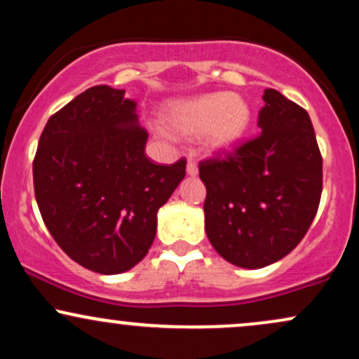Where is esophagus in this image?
I'll return each instance as SVG.
<instances>
[{
	"mask_svg": "<svg viewBox=\"0 0 359 359\" xmlns=\"http://www.w3.org/2000/svg\"><path fill=\"white\" fill-rule=\"evenodd\" d=\"M187 174L189 175H197V162L192 158V156H189V162H187Z\"/></svg>",
	"mask_w": 359,
	"mask_h": 359,
	"instance_id": "34e87169",
	"label": "esophagus"
}]
</instances>
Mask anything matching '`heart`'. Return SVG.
Masks as SVG:
<instances>
[{
	"label": "heart",
	"mask_w": 359,
	"mask_h": 359,
	"mask_svg": "<svg viewBox=\"0 0 359 359\" xmlns=\"http://www.w3.org/2000/svg\"><path fill=\"white\" fill-rule=\"evenodd\" d=\"M250 108L236 94H203L168 106L165 121L179 135L203 131L211 147L231 145L243 137L250 123Z\"/></svg>",
	"instance_id": "heart-1"
}]
</instances>
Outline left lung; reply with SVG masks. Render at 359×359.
Returning a JSON list of instances; mask_svg holds the SVG:
<instances>
[{"label": "left lung", "instance_id": "1", "mask_svg": "<svg viewBox=\"0 0 359 359\" xmlns=\"http://www.w3.org/2000/svg\"><path fill=\"white\" fill-rule=\"evenodd\" d=\"M262 133L199 162L205 233L222 258L263 269L290 253L314 221L323 155L302 106L265 89Z\"/></svg>", "mask_w": 359, "mask_h": 359}]
</instances>
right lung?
I'll return each instance as SVG.
<instances>
[{"instance_id": "right-lung-1", "label": "right lung", "mask_w": 359, "mask_h": 359, "mask_svg": "<svg viewBox=\"0 0 359 359\" xmlns=\"http://www.w3.org/2000/svg\"><path fill=\"white\" fill-rule=\"evenodd\" d=\"M125 90L94 86L48 118L34 158V189L57 245L102 275L133 269L155 240L156 212L185 177L145 155Z\"/></svg>"}]
</instances>
